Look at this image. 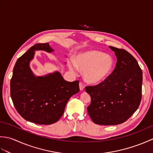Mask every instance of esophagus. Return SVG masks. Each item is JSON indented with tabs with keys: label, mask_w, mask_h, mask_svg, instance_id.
I'll return each mask as SVG.
<instances>
[{
	"label": "esophagus",
	"mask_w": 153,
	"mask_h": 153,
	"mask_svg": "<svg viewBox=\"0 0 153 153\" xmlns=\"http://www.w3.org/2000/svg\"><path fill=\"white\" fill-rule=\"evenodd\" d=\"M79 89L81 91H83L84 89V85L82 82H79Z\"/></svg>",
	"instance_id": "obj_1"
}]
</instances>
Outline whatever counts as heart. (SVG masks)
Instances as JSON below:
<instances>
[{"instance_id":"heart-1","label":"heart","mask_w":153,"mask_h":153,"mask_svg":"<svg viewBox=\"0 0 153 153\" xmlns=\"http://www.w3.org/2000/svg\"><path fill=\"white\" fill-rule=\"evenodd\" d=\"M68 64L73 72H76L77 69L83 71L87 83L97 84L103 82L111 73L114 62L109 54L89 50L77 54L74 60L68 61Z\"/></svg>"}]
</instances>
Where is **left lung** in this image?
<instances>
[{
	"label": "left lung",
	"mask_w": 153,
	"mask_h": 153,
	"mask_svg": "<svg viewBox=\"0 0 153 153\" xmlns=\"http://www.w3.org/2000/svg\"><path fill=\"white\" fill-rule=\"evenodd\" d=\"M117 58L116 68L104 82L87 86L91 102L90 118L99 125H118L137 110L141 100L143 73L137 61L128 51L109 47Z\"/></svg>",
	"instance_id": "1"
}]
</instances>
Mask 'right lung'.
<instances>
[{
    "label": "right lung",
    "instance_id": "obj_1",
    "mask_svg": "<svg viewBox=\"0 0 153 153\" xmlns=\"http://www.w3.org/2000/svg\"><path fill=\"white\" fill-rule=\"evenodd\" d=\"M36 51H54L48 43H38L18 58L10 81V95L16 110L25 120L52 124L62 116L70 97L79 91V81L67 82L58 71L35 76L30 63Z\"/></svg>",
    "mask_w": 153,
    "mask_h": 153
}]
</instances>
